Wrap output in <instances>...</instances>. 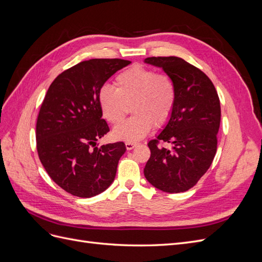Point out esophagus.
Here are the masks:
<instances>
[{
    "label": "esophagus",
    "mask_w": 262,
    "mask_h": 262,
    "mask_svg": "<svg viewBox=\"0 0 262 262\" xmlns=\"http://www.w3.org/2000/svg\"><path fill=\"white\" fill-rule=\"evenodd\" d=\"M136 145H137V143H134V142H129V141L125 142V147L128 150L134 148V146H136Z\"/></svg>",
    "instance_id": "34e87169"
}]
</instances>
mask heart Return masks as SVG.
<instances>
[{"label":"heart","instance_id":"heart-1","mask_svg":"<svg viewBox=\"0 0 262 262\" xmlns=\"http://www.w3.org/2000/svg\"><path fill=\"white\" fill-rule=\"evenodd\" d=\"M115 84L116 89L104 85L98 92L102 116L109 123L117 125L123 121L131 103L135 114L114 130L116 139L129 142L140 140L150 131L153 123L162 125L169 119L177 91L168 74L136 66L119 74Z\"/></svg>","mask_w":262,"mask_h":262}]
</instances>
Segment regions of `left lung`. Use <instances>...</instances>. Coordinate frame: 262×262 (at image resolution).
<instances>
[{"label": "left lung", "instance_id": "8db88e82", "mask_svg": "<svg viewBox=\"0 0 262 262\" xmlns=\"http://www.w3.org/2000/svg\"><path fill=\"white\" fill-rule=\"evenodd\" d=\"M144 62L162 68L177 91L167 124L147 144L150 157L144 176L164 192H184L207 172L215 156L221 122L219 95L210 78L184 59L152 57ZM164 143L170 146L162 147Z\"/></svg>", "mask_w": 262, "mask_h": 262}]
</instances>
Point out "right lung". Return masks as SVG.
I'll list each match as a JSON object with an SVG mask.
<instances>
[{
    "mask_svg": "<svg viewBox=\"0 0 262 262\" xmlns=\"http://www.w3.org/2000/svg\"><path fill=\"white\" fill-rule=\"evenodd\" d=\"M122 59H92L66 70L51 83L36 124L37 150L46 171L67 192L80 198L101 193L113 184L125 152L123 142L96 146L109 126L98 92Z\"/></svg>",
    "mask_w": 262,
    "mask_h": 262,
    "instance_id": "1",
    "label": "right lung"
}]
</instances>
